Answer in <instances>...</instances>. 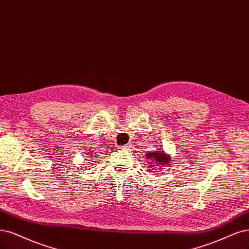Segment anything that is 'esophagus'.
<instances>
[{
  "label": "esophagus",
  "instance_id": "esophagus-1",
  "mask_svg": "<svg viewBox=\"0 0 249 249\" xmlns=\"http://www.w3.org/2000/svg\"><path fill=\"white\" fill-rule=\"evenodd\" d=\"M131 148H132L131 144H126V145H124V146L119 147V149H122V150H131Z\"/></svg>",
  "mask_w": 249,
  "mask_h": 249
}]
</instances>
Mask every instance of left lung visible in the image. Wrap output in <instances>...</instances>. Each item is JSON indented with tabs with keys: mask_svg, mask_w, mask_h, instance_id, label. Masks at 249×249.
Here are the masks:
<instances>
[{
	"mask_svg": "<svg viewBox=\"0 0 249 249\" xmlns=\"http://www.w3.org/2000/svg\"><path fill=\"white\" fill-rule=\"evenodd\" d=\"M146 159L153 164V165H150L152 166V168L156 167V165H159L160 167H168L171 162L170 154L165 152L161 148L146 153Z\"/></svg>",
	"mask_w": 249,
	"mask_h": 249,
	"instance_id": "left-lung-1",
	"label": "left lung"
}]
</instances>
